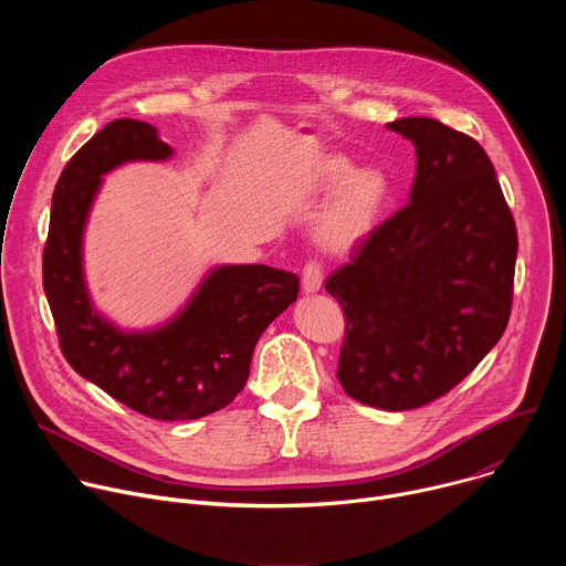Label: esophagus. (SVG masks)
<instances>
[{"instance_id": "1", "label": "esophagus", "mask_w": 566, "mask_h": 566, "mask_svg": "<svg viewBox=\"0 0 566 566\" xmlns=\"http://www.w3.org/2000/svg\"><path fill=\"white\" fill-rule=\"evenodd\" d=\"M322 280H325V271H322V264L315 262V260H308L302 269V289H304V293L319 291Z\"/></svg>"}]
</instances>
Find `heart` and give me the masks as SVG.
<instances>
[{
    "label": "heart",
    "instance_id": "b5f03b06",
    "mask_svg": "<svg viewBox=\"0 0 566 566\" xmlns=\"http://www.w3.org/2000/svg\"><path fill=\"white\" fill-rule=\"evenodd\" d=\"M352 175V164L343 156H327L322 160L315 186L317 188H336ZM389 181L380 170H363L356 172L340 195L332 201V206L322 212L315 226V237L319 247L327 251L340 253L352 249L354 244L374 228L376 217L387 199Z\"/></svg>",
    "mask_w": 566,
    "mask_h": 566
}]
</instances>
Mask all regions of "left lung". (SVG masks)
<instances>
[{"label": "left lung", "mask_w": 566, "mask_h": 566, "mask_svg": "<svg viewBox=\"0 0 566 566\" xmlns=\"http://www.w3.org/2000/svg\"><path fill=\"white\" fill-rule=\"evenodd\" d=\"M387 127L417 147L410 203L376 226L325 289L345 313L343 389L400 412L448 394L506 332L517 228L474 138L426 116Z\"/></svg>", "instance_id": "8db88e82"}]
</instances>
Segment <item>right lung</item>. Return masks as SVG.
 I'll return each instance as SVG.
<instances>
[{
    "mask_svg": "<svg viewBox=\"0 0 566 566\" xmlns=\"http://www.w3.org/2000/svg\"><path fill=\"white\" fill-rule=\"evenodd\" d=\"M170 154L151 125L118 118L71 156L51 199L42 284L62 356L80 376L143 417L192 421L226 408L244 389L260 336L297 300L300 280L262 264L221 266L164 329L123 334L103 319L92 308L80 262L101 175L125 160Z\"/></svg>",
    "mask_w": 566,
    "mask_h": 566,
    "instance_id": "add662e5",
    "label": "right lung"
}]
</instances>
